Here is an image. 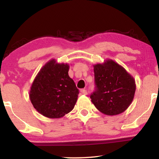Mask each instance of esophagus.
<instances>
[{"label": "esophagus", "mask_w": 159, "mask_h": 159, "mask_svg": "<svg viewBox=\"0 0 159 159\" xmlns=\"http://www.w3.org/2000/svg\"><path fill=\"white\" fill-rule=\"evenodd\" d=\"M80 92H81V93H82V94H83V95H87V90H86V89H80Z\"/></svg>", "instance_id": "34e87169"}]
</instances>
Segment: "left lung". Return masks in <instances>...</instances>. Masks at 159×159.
<instances>
[{"instance_id":"1","label":"left lung","mask_w":159,"mask_h":159,"mask_svg":"<svg viewBox=\"0 0 159 159\" xmlns=\"http://www.w3.org/2000/svg\"><path fill=\"white\" fill-rule=\"evenodd\" d=\"M93 66L96 89L90 98L94 106L107 116L124 112L133 102L135 93L133 76L110 59Z\"/></svg>"}]
</instances>
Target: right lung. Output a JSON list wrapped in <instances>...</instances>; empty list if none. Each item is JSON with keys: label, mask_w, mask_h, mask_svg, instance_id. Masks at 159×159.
<instances>
[{"label": "right lung", "mask_w": 159, "mask_h": 159, "mask_svg": "<svg viewBox=\"0 0 159 159\" xmlns=\"http://www.w3.org/2000/svg\"><path fill=\"white\" fill-rule=\"evenodd\" d=\"M68 63L48 61L37 74L29 92L33 107L43 116L61 118L72 111L79 91L68 75Z\"/></svg>", "instance_id": "obj_1"}]
</instances>
